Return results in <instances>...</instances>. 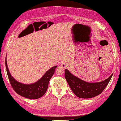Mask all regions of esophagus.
<instances>
[{"mask_svg":"<svg viewBox=\"0 0 121 121\" xmlns=\"http://www.w3.org/2000/svg\"><path fill=\"white\" fill-rule=\"evenodd\" d=\"M68 63H67L66 62H63L62 63H61V67L63 68H66L68 67Z\"/></svg>","mask_w":121,"mask_h":121,"instance_id":"34e87169","label":"esophagus"}]
</instances>
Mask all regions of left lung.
I'll return each mask as SVG.
<instances>
[{
  "mask_svg": "<svg viewBox=\"0 0 121 121\" xmlns=\"http://www.w3.org/2000/svg\"><path fill=\"white\" fill-rule=\"evenodd\" d=\"M112 74L106 80L99 82L90 83L79 79L65 70V77L73 93L79 98H92L100 94L107 86Z\"/></svg>",
  "mask_w": 121,
  "mask_h": 121,
  "instance_id": "8db88e82",
  "label": "left lung"
}]
</instances>
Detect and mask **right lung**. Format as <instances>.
<instances>
[{
	"label": "right lung",
	"instance_id": "add662e5",
	"mask_svg": "<svg viewBox=\"0 0 121 121\" xmlns=\"http://www.w3.org/2000/svg\"><path fill=\"white\" fill-rule=\"evenodd\" d=\"M5 65L7 76L13 90L20 95L30 99H37L44 95L48 87L49 81L57 68V66H55L49 69L36 82L31 84H23L17 82L11 76L7 65L6 58L5 59Z\"/></svg>",
	"mask_w": 121,
	"mask_h": 121
}]
</instances>
